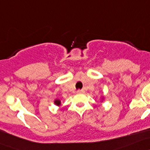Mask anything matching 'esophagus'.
Instances as JSON below:
<instances>
[{"instance_id":"obj_1","label":"esophagus","mask_w":150,"mask_h":150,"mask_svg":"<svg viewBox=\"0 0 150 150\" xmlns=\"http://www.w3.org/2000/svg\"><path fill=\"white\" fill-rule=\"evenodd\" d=\"M77 93H85V90H78V91H77Z\"/></svg>"}]
</instances>
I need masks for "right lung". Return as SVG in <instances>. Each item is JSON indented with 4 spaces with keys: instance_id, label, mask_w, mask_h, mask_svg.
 <instances>
[{
    "instance_id": "right-lung-1",
    "label": "right lung",
    "mask_w": 150,
    "mask_h": 150,
    "mask_svg": "<svg viewBox=\"0 0 150 150\" xmlns=\"http://www.w3.org/2000/svg\"><path fill=\"white\" fill-rule=\"evenodd\" d=\"M54 103H55L56 105H57V106H60V105H61V102H60V100L57 99H56L55 101H54Z\"/></svg>"
}]
</instances>
